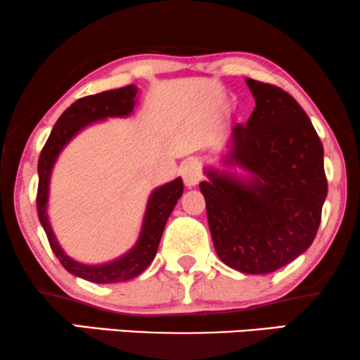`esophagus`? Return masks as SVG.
Segmentation results:
<instances>
[{
    "label": "esophagus",
    "mask_w": 360,
    "mask_h": 360,
    "mask_svg": "<svg viewBox=\"0 0 360 360\" xmlns=\"http://www.w3.org/2000/svg\"><path fill=\"white\" fill-rule=\"evenodd\" d=\"M179 172L181 176H183L184 184L188 186V188H194V186L201 181V176H202L201 165H199L195 159H188V161L181 166Z\"/></svg>",
    "instance_id": "esophagus-1"
}]
</instances>
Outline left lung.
<instances>
[{
  "label": "left lung",
  "mask_w": 360,
  "mask_h": 360,
  "mask_svg": "<svg viewBox=\"0 0 360 360\" xmlns=\"http://www.w3.org/2000/svg\"><path fill=\"white\" fill-rule=\"evenodd\" d=\"M256 108L233 127L226 166L251 177L206 169L214 249L226 266L267 274L294 261L316 238L327 195L324 148L299 103L274 84L245 79Z\"/></svg>",
  "instance_id": "8db88e82"
}]
</instances>
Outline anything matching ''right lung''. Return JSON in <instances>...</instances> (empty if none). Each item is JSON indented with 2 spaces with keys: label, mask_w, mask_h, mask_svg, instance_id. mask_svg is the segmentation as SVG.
Segmentation results:
<instances>
[{
  "label": "right lung",
  "mask_w": 360,
  "mask_h": 360,
  "mask_svg": "<svg viewBox=\"0 0 360 360\" xmlns=\"http://www.w3.org/2000/svg\"><path fill=\"white\" fill-rule=\"evenodd\" d=\"M136 94L138 88L134 84L124 86L120 89L103 91V93L86 96L72 103L70 108L59 116L54 124L51 134L44 144L43 151L39 154L38 161V195H36V209H38V217L44 233L48 236L49 245H51L54 256L59 259L63 267L71 274L81 277V279L96 282V284H112V282L129 281L139 276L153 259L156 257L159 240H161L162 231L171 216L172 209L177 204V199L183 195L184 184L181 177L171 181L161 188L154 189L149 195L146 214H144L143 227L138 243L129 252L121 256L116 261L108 264H99V266H89V264H81L71 259L63 251L61 245L58 244L56 236H54L51 224L48 219V194H49V179H51V171L54 162L70 141L84 129L88 124L106 120V117H124L133 112L136 104Z\"/></svg>",
  "instance_id": "right-lung-1"
}]
</instances>
